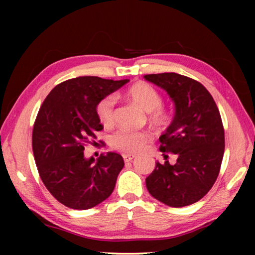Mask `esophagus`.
<instances>
[{
    "instance_id": "obj_1",
    "label": "esophagus",
    "mask_w": 255,
    "mask_h": 255,
    "mask_svg": "<svg viewBox=\"0 0 255 255\" xmlns=\"http://www.w3.org/2000/svg\"><path fill=\"white\" fill-rule=\"evenodd\" d=\"M123 157H124V161L127 163V162H131L136 156H135V155H131V154H124Z\"/></svg>"
}]
</instances>
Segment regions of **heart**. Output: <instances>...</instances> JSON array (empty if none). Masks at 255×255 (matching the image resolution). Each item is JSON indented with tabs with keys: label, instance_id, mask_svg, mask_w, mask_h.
Instances as JSON below:
<instances>
[{
	"label": "heart",
	"instance_id": "1",
	"mask_svg": "<svg viewBox=\"0 0 255 255\" xmlns=\"http://www.w3.org/2000/svg\"><path fill=\"white\" fill-rule=\"evenodd\" d=\"M127 96L138 107L146 112H150V123L157 127H163L169 123V114L161 107L162 97L156 89L146 82H137L130 86ZM115 105L114 96H108L98 102L96 111L99 120L106 127L111 126L115 122ZM150 135L146 131H131L127 129H120L110 137V146L116 150L135 154L143 149L145 144L149 140Z\"/></svg>",
	"mask_w": 255,
	"mask_h": 255
}]
</instances>
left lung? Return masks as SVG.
Wrapping results in <instances>:
<instances>
[{
  "label": "left lung",
  "mask_w": 255,
  "mask_h": 255,
  "mask_svg": "<svg viewBox=\"0 0 255 255\" xmlns=\"http://www.w3.org/2000/svg\"><path fill=\"white\" fill-rule=\"evenodd\" d=\"M144 79L165 90L174 102L175 114L159 137L165 162H156L146 178V187L155 199L170 207L189 206L204 198L221 170L225 133L221 114L204 85L176 73L148 74ZM165 152L176 153L174 166Z\"/></svg>",
  "instance_id": "left-lung-1"
}]
</instances>
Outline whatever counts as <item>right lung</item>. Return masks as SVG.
Masks as SVG:
<instances>
[{
    "label": "right lung",
    "mask_w": 255,
    "mask_h": 255,
    "mask_svg": "<svg viewBox=\"0 0 255 255\" xmlns=\"http://www.w3.org/2000/svg\"><path fill=\"white\" fill-rule=\"evenodd\" d=\"M127 82L75 77L56 85L42 102L32 130L34 161L47 190L68 208L90 209L114 191L123 156L108 152L94 163L84 157V146L103 129L98 102Z\"/></svg>",
    "instance_id": "right-lung-1"
}]
</instances>
